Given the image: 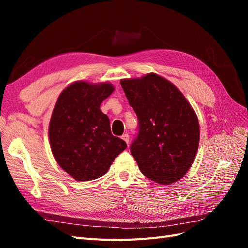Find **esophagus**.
Masks as SVG:
<instances>
[{"instance_id": "34e87169", "label": "esophagus", "mask_w": 248, "mask_h": 248, "mask_svg": "<svg viewBox=\"0 0 248 248\" xmlns=\"http://www.w3.org/2000/svg\"><path fill=\"white\" fill-rule=\"evenodd\" d=\"M121 139L126 142L127 145H128V142H129V136H128V133H124L123 136L121 137Z\"/></svg>"}]
</instances>
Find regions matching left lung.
I'll return each mask as SVG.
<instances>
[{
  "instance_id": "1",
  "label": "left lung",
  "mask_w": 248,
  "mask_h": 248,
  "mask_svg": "<svg viewBox=\"0 0 248 248\" xmlns=\"http://www.w3.org/2000/svg\"><path fill=\"white\" fill-rule=\"evenodd\" d=\"M121 86L139 120L131 155L147 178L162 185L181 179L196 157L200 125L183 94L155 73L122 79Z\"/></svg>"
}]
</instances>
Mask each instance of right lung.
Wrapping results in <instances>:
<instances>
[{"label": "right lung", "instance_id": "add662e5", "mask_svg": "<svg viewBox=\"0 0 248 248\" xmlns=\"http://www.w3.org/2000/svg\"><path fill=\"white\" fill-rule=\"evenodd\" d=\"M109 82L92 85L77 81L60 94L48 134L55 159L78 181L103 176L126 142L112 136L101 102L114 91Z\"/></svg>", "mask_w": 248, "mask_h": 248}]
</instances>
